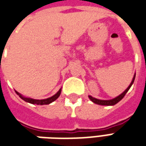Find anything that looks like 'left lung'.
Instances as JSON below:
<instances>
[{
  "label": "left lung",
  "instance_id": "left-lung-1",
  "mask_svg": "<svg viewBox=\"0 0 146 146\" xmlns=\"http://www.w3.org/2000/svg\"><path fill=\"white\" fill-rule=\"evenodd\" d=\"M135 75L134 76V77H133V80H132L131 83V84L129 85L128 88L126 89L125 91L123 92L121 95H119V96H117L116 98H113V99H111V100H100V99H97V98H93V97L91 96V95H88L89 98H90V99H91L94 103H95V104L101 105V106H113V105L116 104L117 102H119L120 101V100H121L124 96H125L126 93L128 92V90L130 89V88L131 87V85L133 84L134 81H135Z\"/></svg>",
  "mask_w": 146,
  "mask_h": 146
}]
</instances>
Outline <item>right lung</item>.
Wrapping results in <instances>:
<instances>
[{"instance_id": "1", "label": "right lung", "mask_w": 146, "mask_h": 146, "mask_svg": "<svg viewBox=\"0 0 146 146\" xmlns=\"http://www.w3.org/2000/svg\"><path fill=\"white\" fill-rule=\"evenodd\" d=\"M61 91H62V89H59V91L55 94L54 95H53L52 97L51 98H48L47 99H42V100H36V99H33V98H25L23 97V95H20L19 92H15L17 93V95L20 97L23 100H24L25 102H29V103H31V104H36V105H48L51 103L52 102L55 101L56 99H57L58 97H59V95L61 94Z\"/></svg>"}]
</instances>
